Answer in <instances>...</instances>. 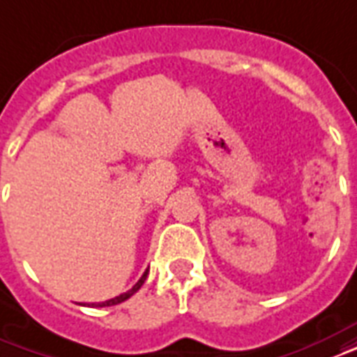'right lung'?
Listing matches in <instances>:
<instances>
[{"mask_svg": "<svg viewBox=\"0 0 357 357\" xmlns=\"http://www.w3.org/2000/svg\"><path fill=\"white\" fill-rule=\"evenodd\" d=\"M147 273H149V271H147ZM147 273H145L144 276H142V278L138 280V284H136V286L132 287L130 291L123 293V295H119V297H115V299H109V301H105V303H98V305H94V306H113V305H119V303H123V301H126V299H128V297H132V295H134V293L138 291L139 287L144 286L145 278H147Z\"/></svg>", "mask_w": 357, "mask_h": 357, "instance_id": "obj_1", "label": "right lung"}]
</instances>
